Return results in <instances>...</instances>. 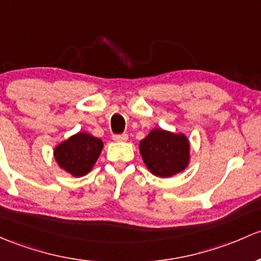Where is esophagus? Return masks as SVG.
I'll list each match as a JSON object with an SVG mask.
<instances>
[{
	"label": "esophagus",
	"instance_id": "34e87169",
	"mask_svg": "<svg viewBox=\"0 0 261 261\" xmlns=\"http://www.w3.org/2000/svg\"><path fill=\"white\" fill-rule=\"evenodd\" d=\"M127 139H128L127 134H121V135H114V136H112V140H114V141H117V142L126 141Z\"/></svg>",
	"mask_w": 261,
	"mask_h": 261
}]
</instances>
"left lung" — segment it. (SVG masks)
Returning <instances> with one entry per match:
<instances>
[{
    "instance_id": "1",
    "label": "left lung",
    "mask_w": 261,
    "mask_h": 261,
    "mask_svg": "<svg viewBox=\"0 0 261 261\" xmlns=\"http://www.w3.org/2000/svg\"><path fill=\"white\" fill-rule=\"evenodd\" d=\"M145 165L152 175L170 177L184 171L190 161V142L184 134L153 128L139 145Z\"/></svg>"
}]
</instances>
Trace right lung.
Here are the masks:
<instances>
[{
	"instance_id": "obj_1",
	"label": "right lung",
	"mask_w": 261,
	"mask_h": 261,
	"mask_svg": "<svg viewBox=\"0 0 261 261\" xmlns=\"http://www.w3.org/2000/svg\"><path fill=\"white\" fill-rule=\"evenodd\" d=\"M103 142L87 133H77L60 142L54 150L57 165L75 177L91 171L102 151Z\"/></svg>"
}]
</instances>
